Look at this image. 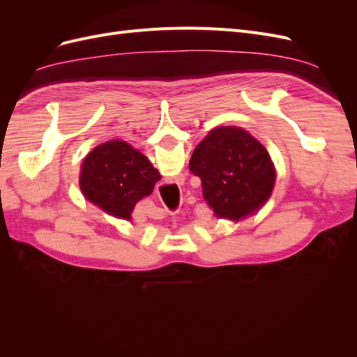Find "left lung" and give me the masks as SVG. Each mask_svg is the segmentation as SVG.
Wrapping results in <instances>:
<instances>
[{
  "mask_svg": "<svg viewBox=\"0 0 357 357\" xmlns=\"http://www.w3.org/2000/svg\"><path fill=\"white\" fill-rule=\"evenodd\" d=\"M189 169L201 178L214 214L235 222L259 211L275 183L266 149L238 126L213 129L193 150Z\"/></svg>",
  "mask_w": 357,
  "mask_h": 357,
  "instance_id": "1",
  "label": "left lung"
}]
</instances>
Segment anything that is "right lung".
I'll use <instances>...</instances> for the list:
<instances>
[{"label":"right lung","instance_id":"obj_1","mask_svg":"<svg viewBox=\"0 0 357 357\" xmlns=\"http://www.w3.org/2000/svg\"><path fill=\"white\" fill-rule=\"evenodd\" d=\"M160 178L143 153L122 139H112L84 158L80 189L84 198L105 213L129 220L135 204L150 195Z\"/></svg>","mask_w":357,"mask_h":357}]
</instances>
